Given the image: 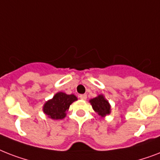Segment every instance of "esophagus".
<instances>
[{
    "label": "esophagus",
    "instance_id": "34e87169",
    "mask_svg": "<svg viewBox=\"0 0 160 160\" xmlns=\"http://www.w3.org/2000/svg\"><path fill=\"white\" fill-rule=\"evenodd\" d=\"M80 98L81 99V100H85L86 99H87V95H80Z\"/></svg>",
    "mask_w": 160,
    "mask_h": 160
}]
</instances>
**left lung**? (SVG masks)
I'll list each match as a JSON object with an SVG mask.
<instances>
[{
  "instance_id": "obj_1",
  "label": "left lung",
  "mask_w": 160,
  "mask_h": 160,
  "mask_svg": "<svg viewBox=\"0 0 160 160\" xmlns=\"http://www.w3.org/2000/svg\"><path fill=\"white\" fill-rule=\"evenodd\" d=\"M90 105H92L93 109L101 118L106 116V115L110 114V112H111L110 104L103 95H99L96 97L90 99Z\"/></svg>"
}]
</instances>
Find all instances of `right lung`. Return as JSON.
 <instances>
[{"instance_id":"right-lung-1","label":"right lung","mask_w":160,"mask_h":160,"mask_svg":"<svg viewBox=\"0 0 160 160\" xmlns=\"http://www.w3.org/2000/svg\"><path fill=\"white\" fill-rule=\"evenodd\" d=\"M77 100L75 95H67L64 92H58L52 99L47 100L43 105V112L52 119H62L66 116L70 105Z\"/></svg>"}]
</instances>
